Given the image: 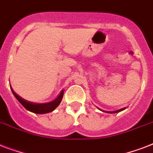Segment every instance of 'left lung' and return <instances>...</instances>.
Returning <instances> with one entry per match:
<instances>
[{"label":"left lung","instance_id":"1","mask_svg":"<svg viewBox=\"0 0 153 153\" xmlns=\"http://www.w3.org/2000/svg\"><path fill=\"white\" fill-rule=\"evenodd\" d=\"M126 109V108H122V109H118V110H115V111H110V112H109V111H104V110H102V109L98 108V109H100V110H102V112H105V113H111V114H114V113H118V112H120V111H122V110H123V109Z\"/></svg>","mask_w":153,"mask_h":153}]
</instances>
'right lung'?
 <instances>
[{"mask_svg": "<svg viewBox=\"0 0 153 153\" xmlns=\"http://www.w3.org/2000/svg\"><path fill=\"white\" fill-rule=\"evenodd\" d=\"M10 88L13 94L16 97V98L20 102V104L22 105L23 106L25 107L27 110H28L30 112H32V113H35V114H43L52 112L60 104V102H61V101L62 99V97H63V91H62L59 95L58 96L57 98H55L54 101L48 102V103L39 104V103H34V102H28V101L25 100V99L22 98L21 97H20L18 94H16L11 86Z\"/></svg>", "mask_w": 153, "mask_h": 153, "instance_id": "1", "label": "right lung"}]
</instances>
